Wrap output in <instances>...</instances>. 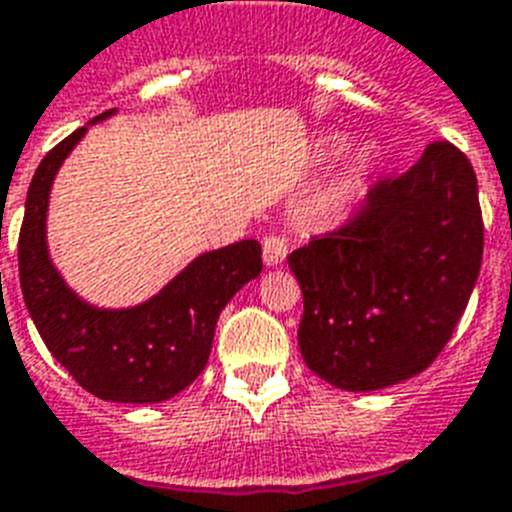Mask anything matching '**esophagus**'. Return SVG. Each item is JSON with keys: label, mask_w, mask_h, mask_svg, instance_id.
Listing matches in <instances>:
<instances>
[{"label": "esophagus", "mask_w": 512, "mask_h": 512, "mask_svg": "<svg viewBox=\"0 0 512 512\" xmlns=\"http://www.w3.org/2000/svg\"><path fill=\"white\" fill-rule=\"evenodd\" d=\"M286 255H289V244H286L284 236H268V239H265L263 260L268 268H276V265L284 263Z\"/></svg>", "instance_id": "1"}]
</instances>
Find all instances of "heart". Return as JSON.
<instances>
[{
  "instance_id": "obj_1",
  "label": "heart",
  "mask_w": 512,
  "mask_h": 512,
  "mask_svg": "<svg viewBox=\"0 0 512 512\" xmlns=\"http://www.w3.org/2000/svg\"><path fill=\"white\" fill-rule=\"evenodd\" d=\"M350 139L339 134L323 136L318 144H315V162L318 165H328L334 162L336 157L344 155ZM373 155L368 149H357L352 152L347 160L342 162V168L336 170L334 176L328 178V184L321 191V210L323 213H342L344 207L352 205L360 194H363L365 184L373 173Z\"/></svg>"
}]
</instances>
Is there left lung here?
Masks as SVG:
<instances>
[{
    "label": "left lung",
    "mask_w": 512,
    "mask_h": 512,
    "mask_svg": "<svg viewBox=\"0 0 512 512\" xmlns=\"http://www.w3.org/2000/svg\"><path fill=\"white\" fill-rule=\"evenodd\" d=\"M484 252L479 184L447 141L355 220L289 255L305 299L299 352L344 392H376L426 371L471 299Z\"/></svg>",
    "instance_id": "left-lung-1"
}]
</instances>
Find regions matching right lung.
Here are the masks:
<instances>
[{
  "label": "right lung",
  "mask_w": 512,
  "mask_h": 512,
  "mask_svg": "<svg viewBox=\"0 0 512 512\" xmlns=\"http://www.w3.org/2000/svg\"><path fill=\"white\" fill-rule=\"evenodd\" d=\"M102 112L60 141L33 173L20 228V289L31 321L65 371L99 400L152 405L184 392L205 371L220 310L260 276L263 249L255 239L202 252L160 292L131 307H99L70 289L49 252V194L62 162Z\"/></svg>",
  "instance_id": "add662e5"
}]
</instances>
